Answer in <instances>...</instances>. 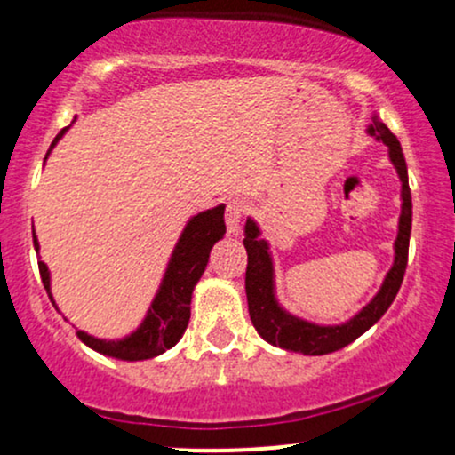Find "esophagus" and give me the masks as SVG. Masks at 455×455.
I'll use <instances>...</instances> for the list:
<instances>
[{
	"label": "esophagus",
	"mask_w": 455,
	"mask_h": 455,
	"mask_svg": "<svg viewBox=\"0 0 455 455\" xmlns=\"http://www.w3.org/2000/svg\"><path fill=\"white\" fill-rule=\"evenodd\" d=\"M243 210H245L243 201H228L227 213H224V220H227L228 233H233V235L239 233V224H242Z\"/></svg>",
	"instance_id": "obj_1"
}]
</instances>
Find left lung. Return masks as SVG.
<instances>
[{"label":"left lung","mask_w":455,"mask_h":455,"mask_svg":"<svg viewBox=\"0 0 455 455\" xmlns=\"http://www.w3.org/2000/svg\"><path fill=\"white\" fill-rule=\"evenodd\" d=\"M368 134L383 140L389 148V158L394 162L402 181V213L398 224V239H395V260L394 267L389 269L383 286L363 307L359 315L344 325L323 327L307 323L304 318H297L282 310L274 295V263H271L269 245L265 239H259L257 222H245L243 245L248 252V267H245V295H248V310L252 325L263 340L274 347L284 348V351L304 353V355H327L344 348L347 344L357 340L363 331H368L380 316L387 312L391 301L398 295L402 280H404L406 263H409V239H411V222H412V201L409 188V171H406V160L402 154L400 140L394 132L385 126L380 119L374 117L368 126Z\"/></svg>","instance_id":"1"}]
</instances>
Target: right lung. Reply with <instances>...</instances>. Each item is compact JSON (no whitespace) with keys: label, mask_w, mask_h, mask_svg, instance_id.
I'll return each mask as SVG.
<instances>
[{"label":"right lung","mask_w":455,"mask_h":455,"mask_svg":"<svg viewBox=\"0 0 455 455\" xmlns=\"http://www.w3.org/2000/svg\"><path fill=\"white\" fill-rule=\"evenodd\" d=\"M66 130L68 128L57 134L53 143H51V149L55 148L57 140L64 137ZM224 233H227L224 205L201 212L186 224L184 233H181L180 242H177L173 250L169 267H166L158 295H156L154 304L148 310V316L140 323L137 331L130 333L124 340H98V338L87 336L85 331H76V336L93 351L108 355V357L126 359V362L151 359L156 355L164 353L166 348L175 347L181 340V336H184L188 321H190V299L195 284L207 267L213 243L222 239ZM34 248L38 252L36 235ZM38 269L46 293L53 301V295H51V275L43 260L38 263Z\"/></svg>","instance_id":"obj_1"}]
</instances>
